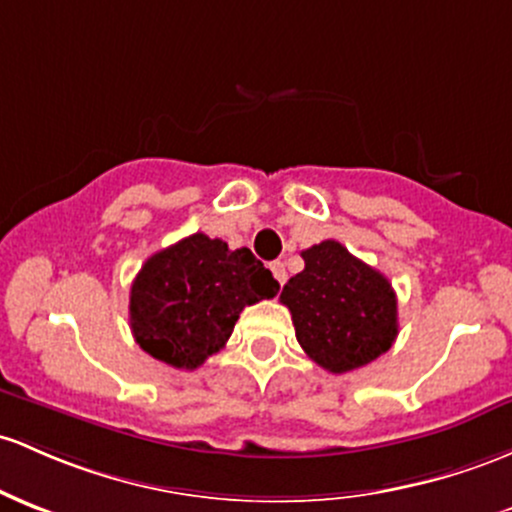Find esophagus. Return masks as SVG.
<instances>
[{
  "label": "esophagus",
  "mask_w": 512,
  "mask_h": 512,
  "mask_svg": "<svg viewBox=\"0 0 512 512\" xmlns=\"http://www.w3.org/2000/svg\"><path fill=\"white\" fill-rule=\"evenodd\" d=\"M272 272H274V279H277L279 284H284L286 282V267H284V262H272Z\"/></svg>",
  "instance_id": "34e87169"
}]
</instances>
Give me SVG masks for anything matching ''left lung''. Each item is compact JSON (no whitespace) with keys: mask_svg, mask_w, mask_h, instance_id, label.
<instances>
[{"mask_svg":"<svg viewBox=\"0 0 512 512\" xmlns=\"http://www.w3.org/2000/svg\"><path fill=\"white\" fill-rule=\"evenodd\" d=\"M301 257L306 267L284 284L279 301L291 311L303 352L333 374L384 355L398 335V303L389 279L338 240H323Z\"/></svg>","mask_w":512,"mask_h":512,"instance_id":"left-lung-1","label":"left lung"}]
</instances>
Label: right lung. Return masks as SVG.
<instances>
[{
  "instance_id": "right-lung-1",
  "label": "right lung",
  "mask_w": 512,
  "mask_h": 512,
  "mask_svg": "<svg viewBox=\"0 0 512 512\" xmlns=\"http://www.w3.org/2000/svg\"><path fill=\"white\" fill-rule=\"evenodd\" d=\"M277 291V279L247 247L228 250L194 233L148 257L133 279V338L174 369H196L226 345L245 306Z\"/></svg>"
}]
</instances>
